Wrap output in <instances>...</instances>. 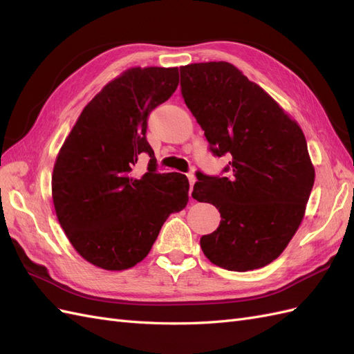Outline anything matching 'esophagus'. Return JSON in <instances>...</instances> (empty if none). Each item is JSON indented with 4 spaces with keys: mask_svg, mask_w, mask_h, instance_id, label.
Here are the masks:
<instances>
[{
    "mask_svg": "<svg viewBox=\"0 0 354 354\" xmlns=\"http://www.w3.org/2000/svg\"><path fill=\"white\" fill-rule=\"evenodd\" d=\"M187 178H189V183H190V192H189V195H190V194H192V189H194V185H195L196 178H195V176L192 174V173H189V174H187Z\"/></svg>",
    "mask_w": 354,
    "mask_h": 354,
    "instance_id": "1",
    "label": "esophagus"
}]
</instances>
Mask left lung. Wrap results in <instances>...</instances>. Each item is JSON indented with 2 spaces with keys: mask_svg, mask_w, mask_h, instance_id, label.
I'll return each instance as SVG.
<instances>
[{
  "mask_svg": "<svg viewBox=\"0 0 354 354\" xmlns=\"http://www.w3.org/2000/svg\"><path fill=\"white\" fill-rule=\"evenodd\" d=\"M185 103L214 156L229 155L223 176L196 171L192 196L220 212L201 238L207 259L232 272L260 269L282 254L303 221L315 168L306 137L269 94L227 62L180 68Z\"/></svg>",
  "mask_w": 354,
  "mask_h": 354,
  "instance_id": "obj_1",
  "label": "left lung"
}]
</instances>
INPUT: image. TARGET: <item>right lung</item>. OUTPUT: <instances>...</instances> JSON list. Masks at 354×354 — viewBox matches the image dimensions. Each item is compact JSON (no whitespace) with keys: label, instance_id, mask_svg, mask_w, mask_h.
<instances>
[{"label":"right lung","instance_id":"right-lung-1","mask_svg":"<svg viewBox=\"0 0 354 354\" xmlns=\"http://www.w3.org/2000/svg\"><path fill=\"white\" fill-rule=\"evenodd\" d=\"M178 85L177 68H131L85 106L53 169L62 229L82 259L104 270L140 263L171 212L189 201V180L156 171L147 118ZM149 156L140 178L133 167Z\"/></svg>","mask_w":354,"mask_h":354}]
</instances>
